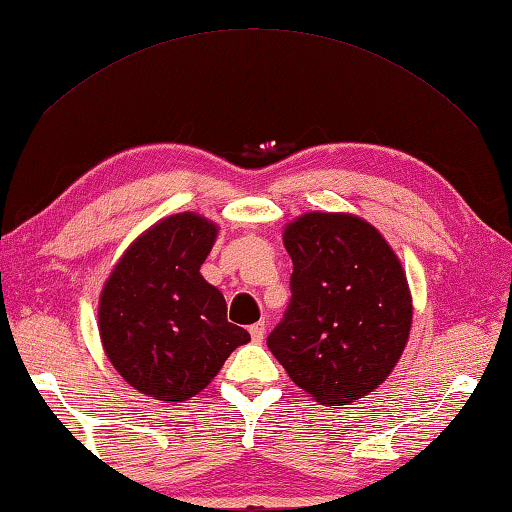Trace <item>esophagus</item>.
Segmentation results:
<instances>
[{"label": "esophagus", "instance_id": "34e87169", "mask_svg": "<svg viewBox=\"0 0 512 512\" xmlns=\"http://www.w3.org/2000/svg\"><path fill=\"white\" fill-rule=\"evenodd\" d=\"M266 335V323L264 321H257L250 326V337H253V342H262Z\"/></svg>", "mask_w": 512, "mask_h": 512}]
</instances>
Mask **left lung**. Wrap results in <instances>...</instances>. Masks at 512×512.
Here are the masks:
<instances>
[{
    "label": "left lung",
    "mask_w": 512,
    "mask_h": 512,
    "mask_svg": "<svg viewBox=\"0 0 512 512\" xmlns=\"http://www.w3.org/2000/svg\"><path fill=\"white\" fill-rule=\"evenodd\" d=\"M291 300L266 339L289 378L321 405L373 392L403 355L412 326L408 278L376 227L310 212L285 227Z\"/></svg>",
    "instance_id": "left-lung-1"
}]
</instances>
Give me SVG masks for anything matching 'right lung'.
I'll return each instance as SVG.
<instances>
[{"label": "right lung", "instance_id": "obj_1", "mask_svg": "<svg viewBox=\"0 0 512 512\" xmlns=\"http://www.w3.org/2000/svg\"><path fill=\"white\" fill-rule=\"evenodd\" d=\"M216 234L200 214L161 218L104 282L97 310L104 353L129 385L157 401L196 396L234 348L250 342L227 321L221 291L200 275Z\"/></svg>", "mask_w": 512, "mask_h": 512}]
</instances>
